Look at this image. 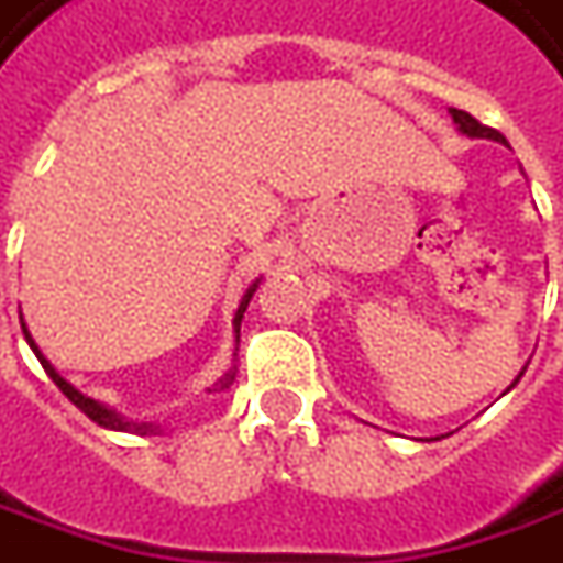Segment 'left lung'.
Returning a JSON list of instances; mask_svg holds the SVG:
<instances>
[{
	"instance_id": "obj_1",
	"label": "left lung",
	"mask_w": 563,
	"mask_h": 563,
	"mask_svg": "<svg viewBox=\"0 0 563 563\" xmlns=\"http://www.w3.org/2000/svg\"><path fill=\"white\" fill-rule=\"evenodd\" d=\"M449 114H452V120H455V126H459V132L462 135H467V139H489V142H499V145H505V135L496 130H489V126H484V123H477L474 117L467 114V111H459V108H449ZM527 368H520V375H523ZM520 375L515 380H511V387L518 384ZM508 387V390H511Z\"/></svg>"
}]
</instances>
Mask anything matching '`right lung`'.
Segmentation results:
<instances>
[{
    "mask_svg": "<svg viewBox=\"0 0 563 563\" xmlns=\"http://www.w3.org/2000/svg\"><path fill=\"white\" fill-rule=\"evenodd\" d=\"M260 282L263 278H254L251 285H247V290H244V297H241V303H238L235 309V319H232V334H235V350H238V338H241V319H244V309H247V303H251V297L256 294V288H260ZM21 328H24V338L26 343H30V350L36 353V360L43 362V368H45V375L48 378L55 380L58 384V390H62L74 406H77L79 412L82 415H89L92 421H96L98 428H108V431H123V433H157L161 431V424H148V421H130V418H123V415L117 412V409H111V406H104V402H98V399H92V396H86V394H79L77 387L70 384V380H64L62 375H58V368L52 365V362L45 360L43 356V350L36 346V341H33V334H30V328H26L24 322V316H21ZM235 356V353H232ZM235 372H238V365L232 362V368L222 375L213 387H207V394H213V390H225V387H232V380H235Z\"/></svg>",
    "mask_w": 563,
    "mask_h": 563,
    "instance_id": "add662e5",
    "label": "right lung"
}]
</instances>
